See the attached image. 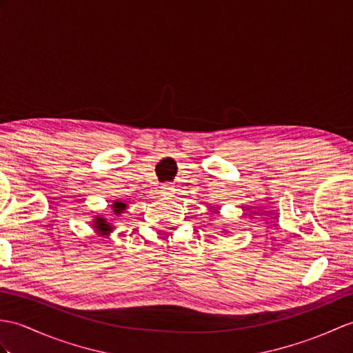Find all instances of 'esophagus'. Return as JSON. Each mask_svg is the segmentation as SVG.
Masks as SVG:
<instances>
[{
	"label": "esophagus",
	"instance_id": "1",
	"mask_svg": "<svg viewBox=\"0 0 353 353\" xmlns=\"http://www.w3.org/2000/svg\"><path fill=\"white\" fill-rule=\"evenodd\" d=\"M161 194H163V195H171L173 194V185L171 183H163L162 186H161Z\"/></svg>",
	"mask_w": 353,
	"mask_h": 353
}]
</instances>
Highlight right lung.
I'll return each mask as SVG.
<instances>
[{
    "mask_svg": "<svg viewBox=\"0 0 353 353\" xmlns=\"http://www.w3.org/2000/svg\"><path fill=\"white\" fill-rule=\"evenodd\" d=\"M125 209H126V204L125 203L116 201V203L112 204V210H114V214H116V215L121 214V212L125 210ZM94 228L97 230V233H101V234H108L112 230V227L110 225L108 221L103 219V218H96Z\"/></svg>",
    "mask_w": 353,
    "mask_h": 353,
    "instance_id": "add662e5",
    "label": "right lung"
}]
</instances>
